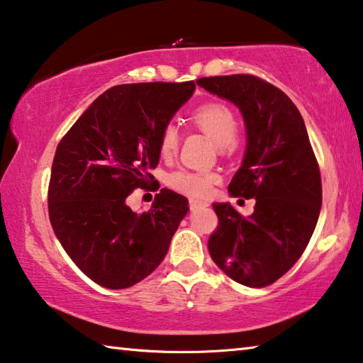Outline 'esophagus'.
Segmentation results:
<instances>
[{
	"instance_id": "1",
	"label": "esophagus",
	"mask_w": 363,
	"mask_h": 363,
	"mask_svg": "<svg viewBox=\"0 0 363 363\" xmlns=\"http://www.w3.org/2000/svg\"><path fill=\"white\" fill-rule=\"evenodd\" d=\"M208 205H210V203H208V201H201V200H195V199H192V200L189 201L190 210H199V208H205Z\"/></svg>"
}]
</instances>
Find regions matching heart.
Returning <instances> with one entry per match:
<instances>
[{
	"label": "heart",
	"mask_w": 363,
	"mask_h": 363,
	"mask_svg": "<svg viewBox=\"0 0 363 363\" xmlns=\"http://www.w3.org/2000/svg\"><path fill=\"white\" fill-rule=\"evenodd\" d=\"M190 123L196 130L208 134L219 147H232L238 136V121L229 107L223 104H205L194 110ZM181 144V133L174 123H167L162 128L158 139L160 155L173 158ZM219 181V174L213 171H192L177 169L168 176V186L184 195L194 199H205L210 195L214 184Z\"/></svg>",
	"instance_id": "1"
}]
</instances>
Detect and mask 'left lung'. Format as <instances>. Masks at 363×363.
I'll list each match as a JSON object with an SVG mask.
<instances>
[{"label":"left lung","instance_id":"8db88e82","mask_svg":"<svg viewBox=\"0 0 363 363\" xmlns=\"http://www.w3.org/2000/svg\"><path fill=\"white\" fill-rule=\"evenodd\" d=\"M196 84L240 108L247 152L229 192L256 200L248 218L230 203L213 205L219 224L208 250L232 280L267 286L304 253L320 214V169L304 120L284 91L255 75L200 78Z\"/></svg>","mask_w":363,"mask_h":363}]
</instances>
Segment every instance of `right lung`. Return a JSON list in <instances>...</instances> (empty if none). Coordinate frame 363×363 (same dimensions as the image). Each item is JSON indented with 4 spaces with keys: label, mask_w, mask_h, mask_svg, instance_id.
Instances as JSON below:
<instances>
[{
    "label": "right lung",
    "mask_w": 363,
    "mask_h": 363,
    "mask_svg": "<svg viewBox=\"0 0 363 363\" xmlns=\"http://www.w3.org/2000/svg\"><path fill=\"white\" fill-rule=\"evenodd\" d=\"M194 91V82L113 86L60 139L48 189L49 220L65 253L97 285H136L168 253L189 211L186 196L162 189L140 214L126 199L153 179L162 128Z\"/></svg>",
    "instance_id": "right-lung-1"
}]
</instances>
